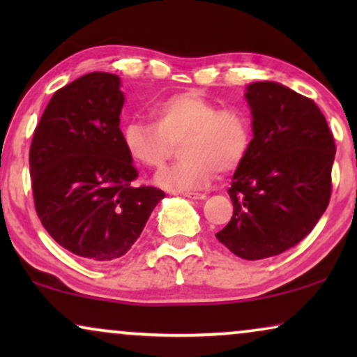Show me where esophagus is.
I'll list each match as a JSON object with an SVG mask.
<instances>
[{
  "label": "esophagus",
  "mask_w": 357,
  "mask_h": 357,
  "mask_svg": "<svg viewBox=\"0 0 357 357\" xmlns=\"http://www.w3.org/2000/svg\"><path fill=\"white\" fill-rule=\"evenodd\" d=\"M180 195L185 198H192V199H204L206 195L204 193H195V192H180Z\"/></svg>",
  "instance_id": "34e87169"
}]
</instances>
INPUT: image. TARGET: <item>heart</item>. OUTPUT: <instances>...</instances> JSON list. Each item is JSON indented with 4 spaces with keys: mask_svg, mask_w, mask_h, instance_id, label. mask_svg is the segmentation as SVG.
Listing matches in <instances>:
<instances>
[{
    "mask_svg": "<svg viewBox=\"0 0 357 357\" xmlns=\"http://www.w3.org/2000/svg\"><path fill=\"white\" fill-rule=\"evenodd\" d=\"M153 121L135 119L121 130L125 153L136 165L159 169L178 144L182 162L155 175L172 192L208 187L221 172H232L245 159L252 141L248 115L238 107H219L198 91L165 96L151 107Z\"/></svg>",
    "mask_w": 357,
    "mask_h": 357,
    "instance_id": "obj_1",
    "label": "heart"
}]
</instances>
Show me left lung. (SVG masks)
<instances>
[{"instance_id": "8db88e82", "label": "left lung", "mask_w": 357, "mask_h": 357, "mask_svg": "<svg viewBox=\"0 0 357 357\" xmlns=\"http://www.w3.org/2000/svg\"><path fill=\"white\" fill-rule=\"evenodd\" d=\"M245 99L253 139L229 188L234 214L216 237L234 255L263 260L297 245L325 213L336 146L309 97L261 81Z\"/></svg>"}]
</instances>
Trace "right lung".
I'll list each match as a JSON object with an SVG mask.
<instances>
[{"label": "right lung", "mask_w": 357, "mask_h": 357, "mask_svg": "<svg viewBox=\"0 0 357 357\" xmlns=\"http://www.w3.org/2000/svg\"><path fill=\"white\" fill-rule=\"evenodd\" d=\"M120 77L89 73L58 89L29 151L37 216L63 248L92 263L123 257L162 190L136 185L121 143Z\"/></svg>", "instance_id": "1"}]
</instances>
